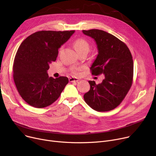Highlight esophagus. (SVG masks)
<instances>
[{
	"mask_svg": "<svg viewBox=\"0 0 156 156\" xmlns=\"http://www.w3.org/2000/svg\"><path fill=\"white\" fill-rule=\"evenodd\" d=\"M79 80L77 78H74V77H71L69 78V81L70 82H77Z\"/></svg>",
	"mask_w": 156,
	"mask_h": 156,
	"instance_id": "1",
	"label": "esophagus"
}]
</instances>
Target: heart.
Segmentation results:
<instances>
[{"mask_svg": "<svg viewBox=\"0 0 156 156\" xmlns=\"http://www.w3.org/2000/svg\"><path fill=\"white\" fill-rule=\"evenodd\" d=\"M73 45L75 48V50L78 52V53L85 50L89 51V48H90L89 44L85 39H83V38L76 39L75 42H74ZM78 71H79V68H71V72L73 74H74V75H78Z\"/></svg>", "mask_w": 156, "mask_h": 156, "instance_id": "b5f03b06", "label": "heart"}]
</instances>
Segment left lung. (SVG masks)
<instances>
[{
	"label": "left lung",
	"instance_id": "8db88e82",
	"mask_svg": "<svg viewBox=\"0 0 156 156\" xmlns=\"http://www.w3.org/2000/svg\"><path fill=\"white\" fill-rule=\"evenodd\" d=\"M83 33L96 42L98 54L90 71L92 75L104 74L101 83L89 81L90 90L83 98L93 109L99 112L115 109L123 101L132 87L133 61L127 45L117 37L103 30L92 29Z\"/></svg>",
	"mask_w": 156,
	"mask_h": 156
}]
</instances>
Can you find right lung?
<instances>
[{"mask_svg": "<svg viewBox=\"0 0 156 156\" xmlns=\"http://www.w3.org/2000/svg\"><path fill=\"white\" fill-rule=\"evenodd\" d=\"M75 30L40 31L20 45L13 63V78L23 99L36 108L47 107L61 95L68 82L66 76L54 79L47 73L56 60L58 49Z\"/></svg>", "mask_w": 156, "mask_h": 156, "instance_id": "obj_1", "label": "right lung"}]
</instances>
